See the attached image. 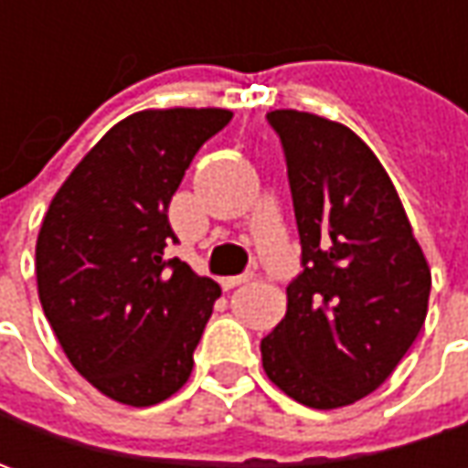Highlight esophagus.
I'll list each match as a JSON object with an SVG mask.
<instances>
[{
	"instance_id": "34e87169",
	"label": "esophagus",
	"mask_w": 468,
	"mask_h": 468,
	"mask_svg": "<svg viewBox=\"0 0 468 468\" xmlns=\"http://www.w3.org/2000/svg\"><path fill=\"white\" fill-rule=\"evenodd\" d=\"M250 279H252L250 273H242V276H226V279H221V286H224V289H234V286H242V283H247Z\"/></svg>"
}]
</instances>
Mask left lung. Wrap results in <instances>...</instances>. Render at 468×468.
I'll return each mask as SVG.
<instances>
[{
  "instance_id": "1",
  "label": "left lung",
  "mask_w": 468,
  "mask_h": 468,
  "mask_svg": "<svg viewBox=\"0 0 468 468\" xmlns=\"http://www.w3.org/2000/svg\"><path fill=\"white\" fill-rule=\"evenodd\" d=\"M286 158L302 271L286 314L261 341L262 367L310 409L365 399L420 335L430 268L390 176L349 127L268 112Z\"/></svg>"
}]
</instances>
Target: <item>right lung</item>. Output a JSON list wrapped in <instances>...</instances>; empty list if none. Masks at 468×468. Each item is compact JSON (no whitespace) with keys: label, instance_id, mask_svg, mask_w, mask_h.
Returning <instances> with one entry per match:
<instances>
[{"label":"right lung","instance_id":"add662e5","mask_svg":"<svg viewBox=\"0 0 468 468\" xmlns=\"http://www.w3.org/2000/svg\"><path fill=\"white\" fill-rule=\"evenodd\" d=\"M226 109L122 119L54 195L36 242L38 299L67 359L109 399L154 406L187 383L221 286L179 258L171 195Z\"/></svg>","mask_w":468,"mask_h":468}]
</instances>
